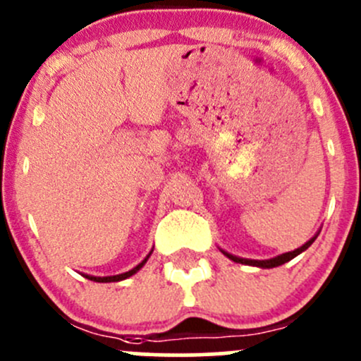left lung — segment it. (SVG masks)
<instances>
[{"label":"left lung","instance_id":"8db88e82","mask_svg":"<svg viewBox=\"0 0 361 361\" xmlns=\"http://www.w3.org/2000/svg\"><path fill=\"white\" fill-rule=\"evenodd\" d=\"M314 240H315V237H314V238H310V240L307 242V244H303L302 247H298V249H295L293 252L281 254V256L273 257V259H266V261H254V259H242V257H235V256H232V254H228V252H224V254H225V256H228L230 259H232V261H235V262H240V264L257 266V268H276V266L285 264V262H288V261H291V259H293V257H297L298 254L303 252V250H305V249H309V247L312 245V242H314Z\"/></svg>","mask_w":361,"mask_h":361}]
</instances>
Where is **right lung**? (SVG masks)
Wrapping results in <instances>:
<instances>
[{
  "label": "right lung",
  "instance_id": "obj_1",
  "mask_svg": "<svg viewBox=\"0 0 361 361\" xmlns=\"http://www.w3.org/2000/svg\"><path fill=\"white\" fill-rule=\"evenodd\" d=\"M152 254V252H149ZM149 254L147 256V259L149 257ZM147 259L145 261H141L140 264L136 266V268H133L131 271H128V273H123V274H116V276H104V278H99V276H87L88 279H92V281H97V283H111V281H121V279H126L129 276H133V274L136 273V271H140L141 268H143V264L147 262Z\"/></svg>",
  "mask_w": 361,
  "mask_h": 361
}]
</instances>
